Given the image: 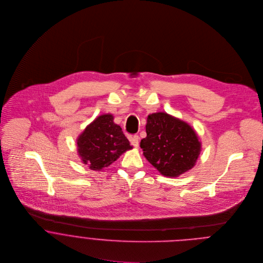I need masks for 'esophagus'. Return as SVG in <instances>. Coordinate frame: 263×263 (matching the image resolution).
Listing matches in <instances>:
<instances>
[{
    "label": "esophagus",
    "mask_w": 263,
    "mask_h": 263,
    "mask_svg": "<svg viewBox=\"0 0 263 263\" xmlns=\"http://www.w3.org/2000/svg\"><path fill=\"white\" fill-rule=\"evenodd\" d=\"M129 141H130V144L135 147V148H138L139 147V144H140V139H139V137L138 136H132L130 138H129Z\"/></svg>",
    "instance_id": "esophagus-1"
}]
</instances>
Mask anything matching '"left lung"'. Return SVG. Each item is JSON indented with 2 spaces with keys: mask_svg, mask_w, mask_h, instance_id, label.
I'll return each mask as SVG.
<instances>
[{
  "mask_svg": "<svg viewBox=\"0 0 263 263\" xmlns=\"http://www.w3.org/2000/svg\"><path fill=\"white\" fill-rule=\"evenodd\" d=\"M146 132L140 146L162 175L178 177L193 168L201 143L187 122L168 113H152L147 117Z\"/></svg>",
  "mask_w": 263,
  "mask_h": 263,
  "instance_id": "1",
  "label": "left lung"
}]
</instances>
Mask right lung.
Wrapping results in <instances>:
<instances>
[{
    "mask_svg": "<svg viewBox=\"0 0 263 263\" xmlns=\"http://www.w3.org/2000/svg\"><path fill=\"white\" fill-rule=\"evenodd\" d=\"M77 146L82 162L95 171L108 167L124 152L133 149L110 113L99 115L88 124L78 137Z\"/></svg>",
    "mask_w": 263,
    "mask_h": 263,
    "instance_id": "1",
    "label": "right lung"
}]
</instances>
